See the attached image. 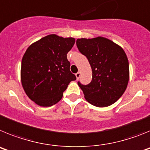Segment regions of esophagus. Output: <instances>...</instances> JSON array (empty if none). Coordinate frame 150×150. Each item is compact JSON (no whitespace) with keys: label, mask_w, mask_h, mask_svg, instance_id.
Returning a JSON list of instances; mask_svg holds the SVG:
<instances>
[{"label":"esophagus","mask_w":150,"mask_h":150,"mask_svg":"<svg viewBox=\"0 0 150 150\" xmlns=\"http://www.w3.org/2000/svg\"><path fill=\"white\" fill-rule=\"evenodd\" d=\"M80 75H81V73L80 72H78V73H76V79H79V76H80Z\"/></svg>","instance_id":"34e87169"}]
</instances>
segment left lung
Masks as SVG:
<instances>
[{
  "instance_id": "1",
  "label": "left lung",
  "mask_w": 150,
  "mask_h": 150,
  "mask_svg": "<svg viewBox=\"0 0 150 150\" xmlns=\"http://www.w3.org/2000/svg\"><path fill=\"white\" fill-rule=\"evenodd\" d=\"M79 51L88 59L92 79L78 85L92 105L104 107L114 104L123 95L129 80V64L122 47L102 37L76 40Z\"/></svg>"
}]
</instances>
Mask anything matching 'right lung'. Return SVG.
Segmentation results:
<instances>
[{"label": "right lung", "instance_id": "right-lung-1", "mask_svg": "<svg viewBox=\"0 0 150 150\" xmlns=\"http://www.w3.org/2000/svg\"><path fill=\"white\" fill-rule=\"evenodd\" d=\"M75 43L73 38L50 34L32 43L22 60L21 81L29 98L41 107L59 101L76 77L70 71L67 54Z\"/></svg>", "mask_w": 150, "mask_h": 150}]
</instances>
